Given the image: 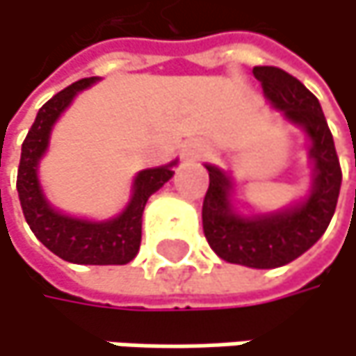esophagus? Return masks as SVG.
<instances>
[{
	"label": "esophagus",
	"mask_w": 356,
	"mask_h": 356,
	"mask_svg": "<svg viewBox=\"0 0 356 356\" xmlns=\"http://www.w3.org/2000/svg\"><path fill=\"white\" fill-rule=\"evenodd\" d=\"M207 152V147L202 145V143H190L188 147H186V156L188 158H196V156H202Z\"/></svg>",
	"instance_id": "1"
}]
</instances>
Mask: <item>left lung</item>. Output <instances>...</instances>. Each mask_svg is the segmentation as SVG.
<instances>
[{
  "label": "left lung",
  "mask_w": 356,
  "mask_h": 356,
  "mask_svg": "<svg viewBox=\"0 0 356 356\" xmlns=\"http://www.w3.org/2000/svg\"><path fill=\"white\" fill-rule=\"evenodd\" d=\"M252 72L269 106L302 131L311 181L307 192L284 209L244 213L236 202V181L229 170L207 162L211 184L202 227L219 259L250 269H275L305 254L325 234L338 204L342 170L319 99L282 68L257 66Z\"/></svg>",
  "instance_id": "8db88e82"
}]
</instances>
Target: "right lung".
<instances>
[{
	"label": "right lung",
	"mask_w": 356,
	"mask_h": 356,
	"mask_svg": "<svg viewBox=\"0 0 356 356\" xmlns=\"http://www.w3.org/2000/svg\"><path fill=\"white\" fill-rule=\"evenodd\" d=\"M99 81V76L81 79L43 104L22 143L16 190L31 232L56 257L74 265H127L139 252L141 217L147 198L175 175L179 160L175 158L166 164L139 170L133 177L129 202L110 219L74 217L56 209L47 200L39 179V166L49 149L54 124L81 91Z\"/></svg>",
	"instance_id": "add662e5"
}]
</instances>
